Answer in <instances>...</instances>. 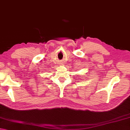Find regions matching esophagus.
<instances>
[{"instance_id": "1", "label": "esophagus", "mask_w": 130, "mask_h": 130, "mask_svg": "<svg viewBox=\"0 0 130 130\" xmlns=\"http://www.w3.org/2000/svg\"><path fill=\"white\" fill-rule=\"evenodd\" d=\"M63 62H59V64L60 65H62L63 64V63H62Z\"/></svg>"}]
</instances>
